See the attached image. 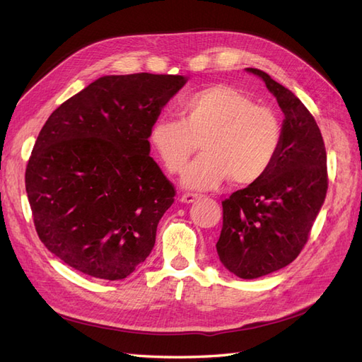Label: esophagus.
<instances>
[{
	"label": "esophagus",
	"instance_id": "esophagus-1",
	"mask_svg": "<svg viewBox=\"0 0 362 362\" xmlns=\"http://www.w3.org/2000/svg\"><path fill=\"white\" fill-rule=\"evenodd\" d=\"M199 197H200L199 194H194V192H187V194H182V196L179 197V200H180V202H183V203H192L194 200L199 199Z\"/></svg>",
	"mask_w": 362,
	"mask_h": 362
}]
</instances>
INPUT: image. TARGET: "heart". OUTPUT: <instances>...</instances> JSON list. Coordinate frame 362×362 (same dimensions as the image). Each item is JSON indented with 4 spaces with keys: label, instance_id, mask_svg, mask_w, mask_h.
<instances>
[{
    "label": "heart",
    "instance_id": "obj_1",
    "mask_svg": "<svg viewBox=\"0 0 362 362\" xmlns=\"http://www.w3.org/2000/svg\"><path fill=\"white\" fill-rule=\"evenodd\" d=\"M180 119L160 117L151 125L150 145L171 174H180L197 145L203 154L183 175L191 189H214L228 177L251 185L271 168L283 139V128L271 108L251 96L217 84L183 96Z\"/></svg>",
    "mask_w": 362,
    "mask_h": 362
}]
</instances>
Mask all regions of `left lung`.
Returning <instances> with one entry per match:
<instances>
[{"mask_svg":"<svg viewBox=\"0 0 362 362\" xmlns=\"http://www.w3.org/2000/svg\"><path fill=\"white\" fill-rule=\"evenodd\" d=\"M260 76L284 113L283 139L260 180L221 202L223 226L216 245L229 272L252 280L292 263L308 243L327 192V156L317 120L291 90Z\"/></svg>","mask_w":362,"mask_h":362,"instance_id":"1","label":"left lung"}]
</instances>
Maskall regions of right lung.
<instances>
[{
  "instance_id": "add662e5",
  "label": "right lung",
  "mask_w": 362,
  "mask_h": 362,
  "mask_svg": "<svg viewBox=\"0 0 362 362\" xmlns=\"http://www.w3.org/2000/svg\"><path fill=\"white\" fill-rule=\"evenodd\" d=\"M187 79L102 76L53 111L25 168L44 246L82 274L122 280L145 262L175 196L150 156V129Z\"/></svg>"
}]
</instances>
